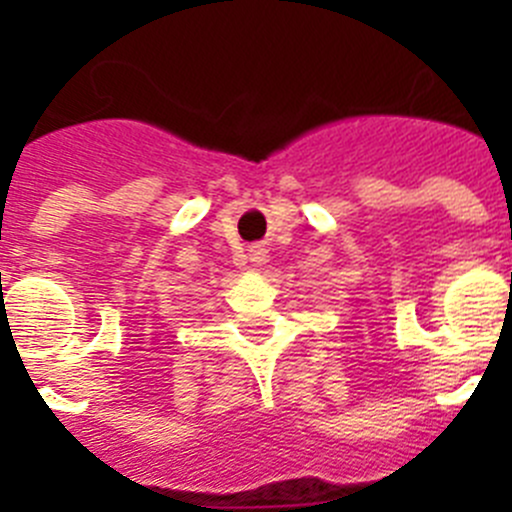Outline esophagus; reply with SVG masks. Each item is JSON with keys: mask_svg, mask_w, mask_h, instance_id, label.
Wrapping results in <instances>:
<instances>
[{"mask_svg": "<svg viewBox=\"0 0 512 512\" xmlns=\"http://www.w3.org/2000/svg\"><path fill=\"white\" fill-rule=\"evenodd\" d=\"M250 260L255 262V265H262V262L267 260V250L262 245H252L250 247Z\"/></svg>", "mask_w": 512, "mask_h": 512, "instance_id": "34e87169", "label": "esophagus"}]
</instances>
